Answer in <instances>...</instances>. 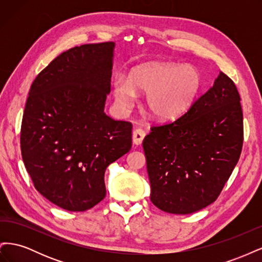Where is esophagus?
<instances>
[{"label":"esophagus","instance_id":"34e87169","mask_svg":"<svg viewBox=\"0 0 262 262\" xmlns=\"http://www.w3.org/2000/svg\"><path fill=\"white\" fill-rule=\"evenodd\" d=\"M145 137V132L142 129H137L134 130L132 133V141L133 144L136 145H141L142 142H143V139Z\"/></svg>","mask_w":262,"mask_h":262}]
</instances>
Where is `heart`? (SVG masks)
<instances>
[{"label":"heart","mask_w":262,"mask_h":262,"mask_svg":"<svg viewBox=\"0 0 262 262\" xmlns=\"http://www.w3.org/2000/svg\"><path fill=\"white\" fill-rule=\"evenodd\" d=\"M114 98L120 113H128L136 94H146L145 105L154 119L171 121L191 105L201 86L199 71L192 66L170 62H148L131 70L128 78L117 76Z\"/></svg>","instance_id":"heart-1"}]
</instances>
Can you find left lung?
<instances>
[{"label":"left lung","instance_id":"obj_1","mask_svg":"<svg viewBox=\"0 0 262 262\" xmlns=\"http://www.w3.org/2000/svg\"><path fill=\"white\" fill-rule=\"evenodd\" d=\"M243 140L239 94L231 78L221 72L184 116L153 126L145 137L150 201L172 214L208 207L238 162Z\"/></svg>","mask_w":262,"mask_h":262}]
</instances>
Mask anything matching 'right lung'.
I'll use <instances>...</instances> for the list:
<instances>
[{"label":"right lung","instance_id":"obj_1","mask_svg":"<svg viewBox=\"0 0 262 262\" xmlns=\"http://www.w3.org/2000/svg\"><path fill=\"white\" fill-rule=\"evenodd\" d=\"M115 42L74 47L43 69L30 87L20 146L39 193L82 212L106 195L105 171L128 153L132 124L105 114Z\"/></svg>","mask_w":262,"mask_h":262}]
</instances>
